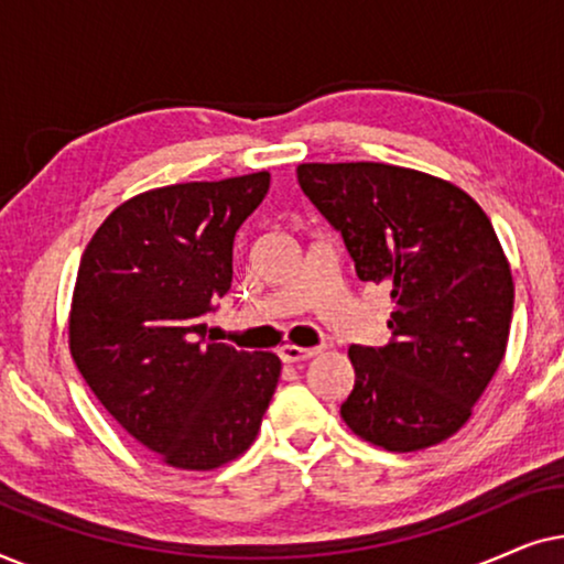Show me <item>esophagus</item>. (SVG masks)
I'll return each mask as SVG.
<instances>
[{"mask_svg":"<svg viewBox=\"0 0 564 564\" xmlns=\"http://www.w3.org/2000/svg\"><path fill=\"white\" fill-rule=\"evenodd\" d=\"M311 357H315V349H303V346L292 344H284L280 349V359L284 365H297V361H307Z\"/></svg>","mask_w":564,"mask_h":564,"instance_id":"34e87169","label":"esophagus"}]
</instances>
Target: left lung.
I'll return each instance as SVG.
<instances>
[{
	"instance_id": "obj_1",
	"label": "left lung",
	"mask_w": 564,
	"mask_h": 564,
	"mask_svg": "<svg viewBox=\"0 0 564 564\" xmlns=\"http://www.w3.org/2000/svg\"><path fill=\"white\" fill-rule=\"evenodd\" d=\"M297 182L341 234L359 280L392 300L390 341L349 349L346 426L388 452L457 434L511 330V267L490 218L452 182L392 164H300Z\"/></svg>"
}]
</instances>
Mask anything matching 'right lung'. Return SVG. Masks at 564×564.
<instances>
[{
	"mask_svg": "<svg viewBox=\"0 0 564 564\" xmlns=\"http://www.w3.org/2000/svg\"><path fill=\"white\" fill-rule=\"evenodd\" d=\"M269 172L143 192L91 236L68 349L107 413L180 469H215L259 434L282 361L207 338L234 280V238Z\"/></svg>",
	"mask_w": 564,
	"mask_h": 564,
	"instance_id": "obj_1",
	"label": "right lung"
}]
</instances>
